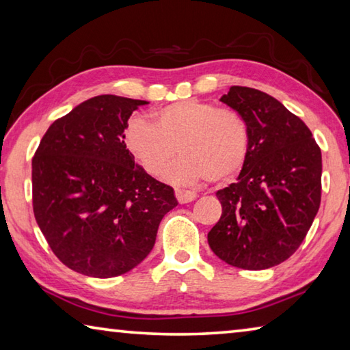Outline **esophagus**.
<instances>
[{"mask_svg": "<svg viewBox=\"0 0 350 350\" xmlns=\"http://www.w3.org/2000/svg\"><path fill=\"white\" fill-rule=\"evenodd\" d=\"M176 198L179 200V204H188V202H193L194 199H196V193L193 191H188V189H176Z\"/></svg>", "mask_w": 350, "mask_h": 350, "instance_id": "1", "label": "esophagus"}]
</instances>
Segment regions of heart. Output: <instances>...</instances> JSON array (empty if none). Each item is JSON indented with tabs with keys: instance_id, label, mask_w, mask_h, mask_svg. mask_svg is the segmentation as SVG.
I'll return each mask as SVG.
<instances>
[{
	"instance_id": "1",
	"label": "heart",
	"mask_w": 350,
	"mask_h": 350,
	"mask_svg": "<svg viewBox=\"0 0 350 350\" xmlns=\"http://www.w3.org/2000/svg\"><path fill=\"white\" fill-rule=\"evenodd\" d=\"M125 144L150 174L162 173L180 152V161L165 171L168 180L217 183L230 180L245 165L250 129L238 112L183 100L159 109L154 125L133 117L125 128Z\"/></svg>"
}]
</instances>
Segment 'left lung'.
I'll use <instances>...</instances> for the list:
<instances>
[{
    "label": "left lung",
    "instance_id": "8db88e82",
    "mask_svg": "<svg viewBox=\"0 0 350 350\" xmlns=\"http://www.w3.org/2000/svg\"><path fill=\"white\" fill-rule=\"evenodd\" d=\"M221 102L245 118L250 152L216 193L222 215L208 244L233 267L264 270L298 250L321 202V150L310 129L269 94L232 86Z\"/></svg>",
    "mask_w": 350,
    "mask_h": 350
}]
</instances>
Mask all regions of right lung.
I'll list each match as a JSON object with an SVG mask.
<instances>
[{
    "label": "right lung",
    "instance_id": "add662e5",
    "mask_svg": "<svg viewBox=\"0 0 350 350\" xmlns=\"http://www.w3.org/2000/svg\"><path fill=\"white\" fill-rule=\"evenodd\" d=\"M146 100L97 96L47 129L32 159L33 215L47 244L77 273L112 278L156 242L174 189L126 150L128 118Z\"/></svg>",
    "mask_w": 350,
    "mask_h": 350
}]
</instances>
